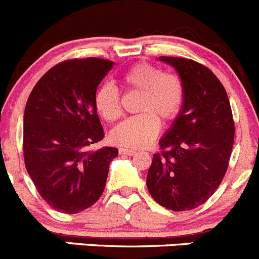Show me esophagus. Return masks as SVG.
<instances>
[{
	"label": "esophagus",
	"mask_w": 259,
	"mask_h": 259,
	"mask_svg": "<svg viewBox=\"0 0 259 259\" xmlns=\"http://www.w3.org/2000/svg\"><path fill=\"white\" fill-rule=\"evenodd\" d=\"M135 153H136V151L132 150V149L119 148V154H120V155H130V156H132V155H135Z\"/></svg>",
	"instance_id": "esophagus-1"
}]
</instances>
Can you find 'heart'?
Listing matches in <instances>:
<instances>
[{"label": "heart", "instance_id": "b5f03b06", "mask_svg": "<svg viewBox=\"0 0 259 259\" xmlns=\"http://www.w3.org/2000/svg\"><path fill=\"white\" fill-rule=\"evenodd\" d=\"M127 89L141 92L137 110L141 114L128 118L110 134L114 144L125 148H145L159 134L160 122L176 117L184 100V86L177 75L163 73L160 68L148 63L136 64L122 75ZM95 106L106 122L120 117V97L117 87L104 83L95 94Z\"/></svg>", "mask_w": 259, "mask_h": 259}]
</instances>
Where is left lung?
Returning a JSON list of instances; mask_svg holds the SVG:
<instances>
[{"label": "left lung", "instance_id": "obj_1", "mask_svg": "<svg viewBox=\"0 0 259 259\" xmlns=\"http://www.w3.org/2000/svg\"><path fill=\"white\" fill-rule=\"evenodd\" d=\"M173 66L184 86V100L154 154L146 185L154 200L182 212L199 207L214 194L229 165L234 119L226 90L194 60L160 56Z\"/></svg>", "mask_w": 259, "mask_h": 259}]
</instances>
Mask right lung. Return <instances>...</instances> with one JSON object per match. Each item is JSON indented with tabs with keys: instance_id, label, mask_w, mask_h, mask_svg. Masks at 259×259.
Here are the masks:
<instances>
[{
	"instance_id": "right-lung-1",
	"label": "right lung",
	"mask_w": 259,
	"mask_h": 259,
	"mask_svg": "<svg viewBox=\"0 0 259 259\" xmlns=\"http://www.w3.org/2000/svg\"><path fill=\"white\" fill-rule=\"evenodd\" d=\"M114 63L73 59L38 80L24 110L23 150L28 175L54 209L78 213L105 189L117 148L91 146L104 139L95 94Z\"/></svg>"
}]
</instances>
